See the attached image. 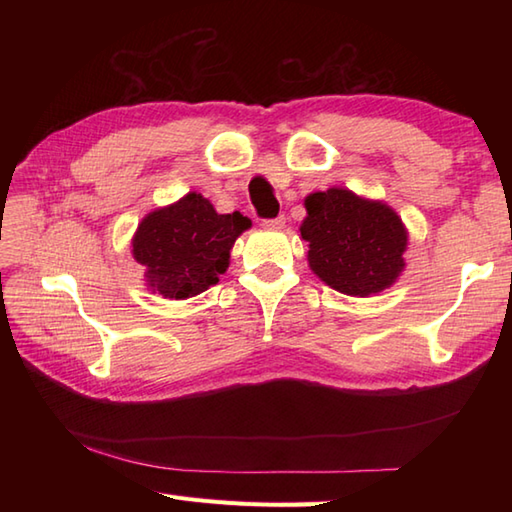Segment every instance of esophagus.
Instances as JSON below:
<instances>
[{
    "mask_svg": "<svg viewBox=\"0 0 512 512\" xmlns=\"http://www.w3.org/2000/svg\"><path fill=\"white\" fill-rule=\"evenodd\" d=\"M264 228H270V231H279V228L286 226V217L277 215V217H268V220H262Z\"/></svg>",
    "mask_w": 512,
    "mask_h": 512,
    "instance_id": "34e87169",
    "label": "esophagus"
}]
</instances>
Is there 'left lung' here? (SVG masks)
Segmentation results:
<instances>
[{"instance_id": "8db88e82", "label": "left lung", "mask_w": 512, "mask_h": 512, "mask_svg": "<svg viewBox=\"0 0 512 512\" xmlns=\"http://www.w3.org/2000/svg\"><path fill=\"white\" fill-rule=\"evenodd\" d=\"M306 209L301 237L310 244L314 275L352 297H367L394 284L405 268L407 231L387 204L328 189L308 195Z\"/></svg>"}]
</instances>
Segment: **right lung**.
I'll return each mask as SVG.
<instances>
[{"mask_svg": "<svg viewBox=\"0 0 512 512\" xmlns=\"http://www.w3.org/2000/svg\"><path fill=\"white\" fill-rule=\"evenodd\" d=\"M250 226L239 211L220 215L200 193L149 213L134 237V259L147 268L149 288L187 299L215 286L228 268L237 235Z\"/></svg>", "mask_w": 512, "mask_h": 512, "instance_id": "right-lung-1", "label": "right lung"}]
</instances>
